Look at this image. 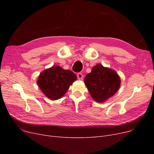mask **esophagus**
<instances>
[{
    "label": "esophagus",
    "mask_w": 154,
    "mask_h": 154,
    "mask_svg": "<svg viewBox=\"0 0 154 154\" xmlns=\"http://www.w3.org/2000/svg\"><path fill=\"white\" fill-rule=\"evenodd\" d=\"M77 78H78V79H79V80H82L83 78H84V76H83V74H82V73H78L77 74Z\"/></svg>",
    "instance_id": "obj_1"
}]
</instances>
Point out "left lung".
Returning a JSON list of instances; mask_svg holds the SVG:
<instances>
[{
    "instance_id": "8db88e82",
    "label": "left lung",
    "mask_w": 154,
    "mask_h": 154,
    "mask_svg": "<svg viewBox=\"0 0 154 154\" xmlns=\"http://www.w3.org/2000/svg\"><path fill=\"white\" fill-rule=\"evenodd\" d=\"M84 82L92 97L96 102H103L118 91L120 79L116 72L98 64L85 76Z\"/></svg>"
}]
</instances>
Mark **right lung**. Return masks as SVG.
I'll return each mask as SVG.
<instances>
[{"label":"right lung","mask_w":154,"mask_h":154,"mask_svg":"<svg viewBox=\"0 0 154 154\" xmlns=\"http://www.w3.org/2000/svg\"><path fill=\"white\" fill-rule=\"evenodd\" d=\"M76 79V75L71 70H64L59 66H53L40 74L37 84L48 98L57 100L66 93L70 85Z\"/></svg>","instance_id":"obj_1"}]
</instances>
